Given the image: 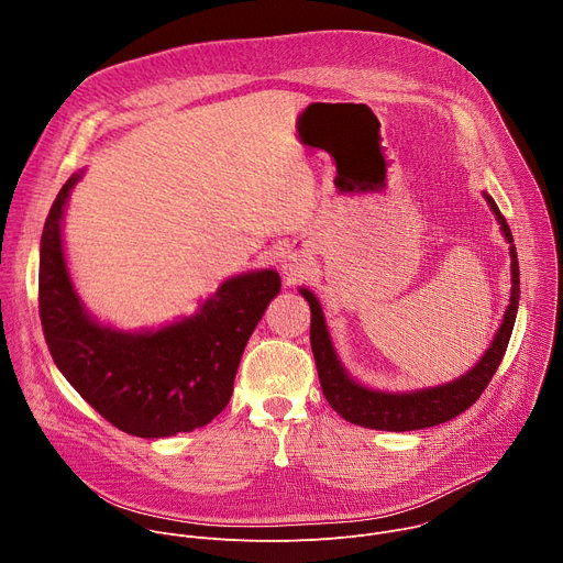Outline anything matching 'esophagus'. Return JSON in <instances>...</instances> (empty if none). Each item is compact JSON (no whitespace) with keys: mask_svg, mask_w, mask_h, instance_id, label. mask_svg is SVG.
Wrapping results in <instances>:
<instances>
[{"mask_svg":"<svg viewBox=\"0 0 563 563\" xmlns=\"http://www.w3.org/2000/svg\"><path fill=\"white\" fill-rule=\"evenodd\" d=\"M283 274L289 278V280H296L305 274V263L294 254V256H287L283 261Z\"/></svg>","mask_w":563,"mask_h":563,"instance_id":"34e87169","label":"esophagus"}]
</instances>
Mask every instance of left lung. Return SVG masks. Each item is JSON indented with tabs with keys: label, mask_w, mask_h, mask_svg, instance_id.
I'll return each mask as SVG.
<instances>
[{
	"label": "left lung",
	"mask_w": 563,
	"mask_h": 563,
	"mask_svg": "<svg viewBox=\"0 0 563 563\" xmlns=\"http://www.w3.org/2000/svg\"><path fill=\"white\" fill-rule=\"evenodd\" d=\"M493 213L497 216V222L501 224V231L510 243V261H512V289H510V305L504 313L501 328L488 347V352L481 356V361L461 378L439 385V387H426L417 391H378L369 389L361 383H356L345 367L341 365L328 325L323 309H320L318 298L309 289H300L302 298L309 302L311 309V328H309V341L311 352L316 358V369L320 378V387L328 398V404L350 423L372 428V430H387V432H410V430H423L439 423H445L461 412H465L474 400L481 396L495 376L512 328L519 307V261L517 250L512 243V233L501 216L497 202L493 196L484 194Z\"/></svg>",
	"instance_id": "1"
}]
</instances>
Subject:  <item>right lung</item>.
Instances as JSON below:
<instances>
[{"mask_svg": "<svg viewBox=\"0 0 563 563\" xmlns=\"http://www.w3.org/2000/svg\"><path fill=\"white\" fill-rule=\"evenodd\" d=\"M73 174L59 189L40 245V318L48 352L87 404L118 430L163 439L213 421L229 404L250 336L280 291L274 269L224 280L200 309L155 332H120L77 298L62 247Z\"/></svg>", "mask_w": 563, "mask_h": 563, "instance_id": "right-lung-1", "label": "right lung"}]
</instances>
